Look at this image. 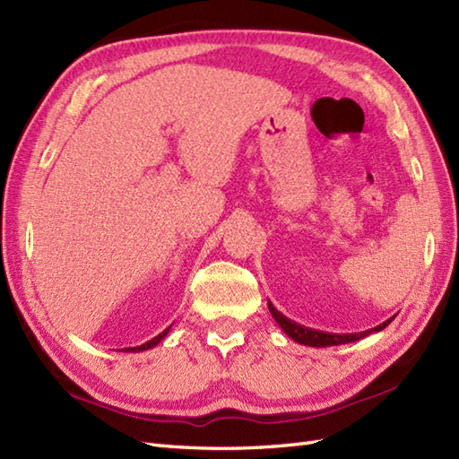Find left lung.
<instances>
[{"label": "left lung", "mask_w": 459, "mask_h": 459, "mask_svg": "<svg viewBox=\"0 0 459 459\" xmlns=\"http://www.w3.org/2000/svg\"><path fill=\"white\" fill-rule=\"evenodd\" d=\"M268 311L270 315L274 316V320L278 322V326L288 333V336L301 343V345H311V348H330V345H342V343H351V342H359L367 338L368 333H375V332H380L386 328L390 322L394 320L388 318L386 322H382V325L370 328V330H365V332H355V333H330V332H320V330H313V328H307V326H301L297 325V322H291L288 316H283L278 308L272 305L268 301Z\"/></svg>", "instance_id": "left-lung-1"}]
</instances>
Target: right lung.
Returning <instances> with one entry per match:
<instances>
[{
  "label": "right lung",
  "instance_id": "obj_1",
  "mask_svg": "<svg viewBox=\"0 0 459 459\" xmlns=\"http://www.w3.org/2000/svg\"><path fill=\"white\" fill-rule=\"evenodd\" d=\"M171 328V326H169ZM169 328H166L162 333H158L156 338H152V340H148L146 343H143V345H139V348H126V351H129V353H137V351H146V350H152V348H156V345L162 342L166 336H168V332H169Z\"/></svg>",
  "mask_w": 459,
  "mask_h": 459
}]
</instances>
